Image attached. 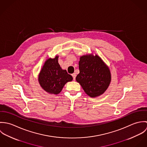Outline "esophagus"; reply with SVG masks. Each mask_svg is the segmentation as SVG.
I'll list each match as a JSON object with an SVG mask.
<instances>
[{
  "instance_id": "34e87169",
  "label": "esophagus",
  "mask_w": 147,
  "mask_h": 147,
  "mask_svg": "<svg viewBox=\"0 0 147 147\" xmlns=\"http://www.w3.org/2000/svg\"><path fill=\"white\" fill-rule=\"evenodd\" d=\"M72 76L73 77V79L75 80V79H76V74L75 73H74L73 74H72Z\"/></svg>"
}]
</instances>
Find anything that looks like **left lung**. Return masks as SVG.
I'll list each match as a JSON object with an SVG mask.
<instances>
[{"instance_id": "1", "label": "left lung", "mask_w": 147, "mask_h": 147, "mask_svg": "<svg viewBox=\"0 0 147 147\" xmlns=\"http://www.w3.org/2000/svg\"><path fill=\"white\" fill-rule=\"evenodd\" d=\"M80 73L76 78L84 92L91 97L100 96L108 88L111 75L109 68L98 56L84 55L79 63Z\"/></svg>"}]
</instances>
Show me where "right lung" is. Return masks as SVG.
<instances>
[{
  "mask_svg": "<svg viewBox=\"0 0 147 147\" xmlns=\"http://www.w3.org/2000/svg\"><path fill=\"white\" fill-rule=\"evenodd\" d=\"M58 57L50 58L44 64L38 76V82L47 92L58 94L65 84L72 80V76L66 70H63L58 62Z\"/></svg>",
  "mask_w": 147,
  "mask_h": 147,
  "instance_id": "add662e5",
  "label": "right lung"
}]
</instances>
